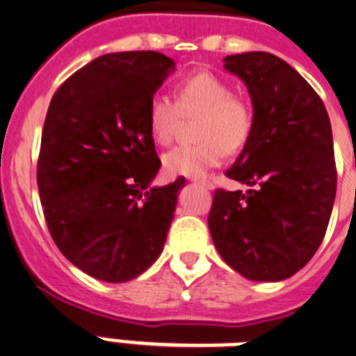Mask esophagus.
<instances>
[{"mask_svg":"<svg viewBox=\"0 0 356 356\" xmlns=\"http://www.w3.org/2000/svg\"><path fill=\"white\" fill-rule=\"evenodd\" d=\"M192 181H193V183H197V184H203V186H207V188L212 186V184H210V181H208V179H204V177H192Z\"/></svg>","mask_w":356,"mask_h":356,"instance_id":"esophagus-1","label":"esophagus"}]
</instances>
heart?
Wrapping results in <instances>:
<instances>
[{"label":"heart","instance_id":"1","mask_svg":"<svg viewBox=\"0 0 356 356\" xmlns=\"http://www.w3.org/2000/svg\"><path fill=\"white\" fill-rule=\"evenodd\" d=\"M195 118L193 138L164 153V172L172 177H203L223 161L225 153L243 148L252 135L254 109L247 98L232 93L225 78L210 71L190 74L175 88V100L155 93L148 102L146 122L157 144H170L183 118Z\"/></svg>","mask_w":356,"mask_h":356}]
</instances>
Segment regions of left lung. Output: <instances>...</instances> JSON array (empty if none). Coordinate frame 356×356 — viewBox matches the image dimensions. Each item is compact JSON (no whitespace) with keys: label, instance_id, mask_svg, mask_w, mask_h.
Listing matches in <instances>:
<instances>
[{"label":"left lung","instance_id":"1","mask_svg":"<svg viewBox=\"0 0 356 356\" xmlns=\"http://www.w3.org/2000/svg\"><path fill=\"white\" fill-rule=\"evenodd\" d=\"M247 83L252 135L227 177L256 186L218 188L208 228L221 258L241 276L280 282L313 258L327 230L337 164L322 98L298 71L270 53L225 58Z\"/></svg>","mask_w":356,"mask_h":356}]
</instances>
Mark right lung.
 Instances as JSON below:
<instances>
[{
    "mask_svg": "<svg viewBox=\"0 0 356 356\" xmlns=\"http://www.w3.org/2000/svg\"><path fill=\"white\" fill-rule=\"evenodd\" d=\"M173 67L155 51L104 54L49 104L36 172L45 223L60 252L102 282L137 278L163 252L184 177L149 186L161 161L146 109Z\"/></svg>",
    "mask_w": 356,
    "mask_h": 356,
    "instance_id": "obj_1",
    "label": "right lung"
}]
</instances>
